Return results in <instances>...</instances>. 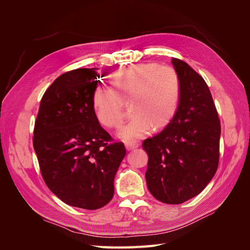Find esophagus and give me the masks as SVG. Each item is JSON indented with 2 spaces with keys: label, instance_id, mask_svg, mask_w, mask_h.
<instances>
[{
  "label": "esophagus",
  "instance_id": "esophagus-1",
  "mask_svg": "<svg viewBox=\"0 0 250 250\" xmlns=\"http://www.w3.org/2000/svg\"><path fill=\"white\" fill-rule=\"evenodd\" d=\"M140 146V144L137 142H127L125 143V147L127 150H133L135 148H138Z\"/></svg>",
  "mask_w": 250,
  "mask_h": 250
}]
</instances>
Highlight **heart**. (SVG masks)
<instances>
[{
	"mask_svg": "<svg viewBox=\"0 0 250 250\" xmlns=\"http://www.w3.org/2000/svg\"><path fill=\"white\" fill-rule=\"evenodd\" d=\"M112 88L98 86L92 107L99 122L119 127L124 118V102L132 101L133 117L118 135L134 141L146 135L152 126L161 128L175 116L180 101V78L171 66L157 63L127 64L110 76Z\"/></svg>",
	"mask_w": 250,
	"mask_h": 250,
	"instance_id": "heart-1",
	"label": "heart"
}]
</instances>
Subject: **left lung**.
<instances>
[{"label":"left lung","instance_id":"8db88e82","mask_svg":"<svg viewBox=\"0 0 250 250\" xmlns=\"http://www.w3.org/2000/svg\"><path fill=\"white\" fill-rule=\"evenodd\" d=\"M180 78V101L165 129L143 142L146 181L153 197L179 204L197 196L214 177L221 125L208 84L187 62L172 58Z\"/></svg>","mask_w":250,"mask_h":250}]
</instances>
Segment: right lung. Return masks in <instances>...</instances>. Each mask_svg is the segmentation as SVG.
I'll return each instance as SVG.
<instances>
[{
	"label": "right lung",
	"instance_id": "1",
	"mask_svg": "<svg viewBox=\"0 0 250 250\" xmlns=\"http://www.w3.org/2000/svg\"><path fill=\"white\" fill-rule=\"evenodd\" d=\"M98 78L96 67L60 75L42 98L33 131L44 183L60 200L84 209L112 199L113 180L126 155L123 143L108 144L112 139L94 113Z\"/></svg>",
	"mask_w": 250,
	"mask_h": 250
}]
</instances>
